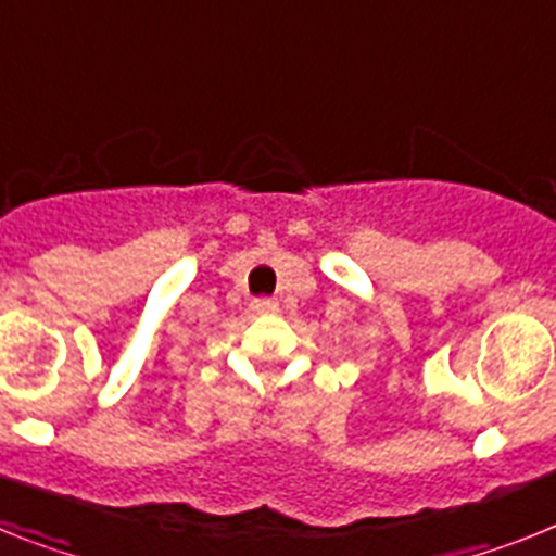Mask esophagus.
I'll return each mask as SVG.
<instances>
[{"mask_svg": "<svg viewBox=\"0 0 556 556\" xmlns=\"http://www.w3.org/2000/svg\"><path fill=\"white\" fill-rule=\"evenodd\" d=\"M250 309H253L255 315H275V312H278V301H273V298H255V301L250 303Z\"/></svg>", "mask_w": 556, "mask_h": 556, "instance_id": "esophagus-1", "label": "esophagus"}]
</instances>
